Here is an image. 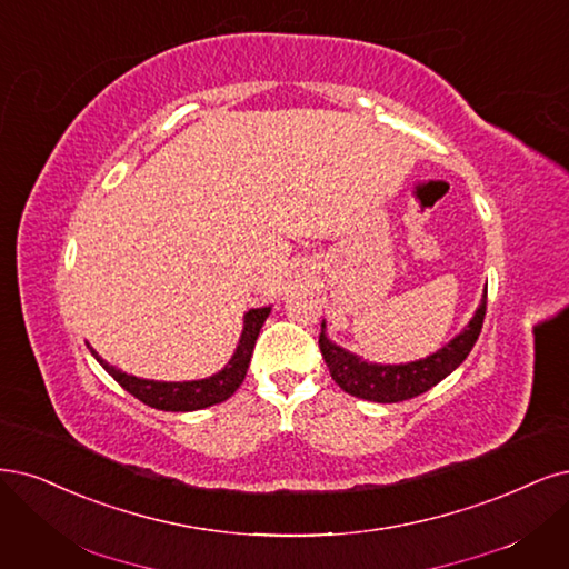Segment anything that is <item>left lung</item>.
Instances as JSON below:
<instances>
[{"label": "left lung", "instance_id": "left-lung-1", "mask_svg": "<svg viewBox=\"0 0 569 569\" xmlns=\"http://www.w3.org/2000/svg\"><path fill=\"white\" fill-rule=\"evenodd\" d=\"M487 310V289L480 308L476 310L473 320L461 331L457 339L449 341L445 348H440L433 356L426 360L407 362V365H369L362 362L358 356L343 350L341 346L331 343L325 335V322L320 331V350L322 358L329 367V375L335 379L346 393L375 400V402H402L409 398H417L426 390L440 383L447 375L468 358V352L476 346L482 320Z\"/></svg>", "mask_w": 569, "mask_h": 569}]
</instances>
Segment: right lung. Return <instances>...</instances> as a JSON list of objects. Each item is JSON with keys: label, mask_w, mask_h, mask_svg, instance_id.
<instances>
[{"label": "right lung", "mask_w": 569, "mask_h": 569, "mask_svg": "<svg viewBox=\"0 0 569 569\" xmlns=\"http://www.w3.org/2000/svg\"><path fill=\"white\" fill-rule=\"evenodd\" d=\"M270 308H251L244 316V329L240 337V346L234 350V356L230 358V362L209 379L202 381H148V379H139L131 377L127 371L114 369L112 365H108L93 348H89L93 352V358L103 365V369L108 375L120 383L124 390L133 398H139L141 402H146L148 407L162 409V411H192V409H204L211 405H219L223 400H228L234 390L240 388V383L247 377L249 369V360L253 346H257L259 331L268 318Z\"/></svg>", "instance_id": "1"}]
</instances>
